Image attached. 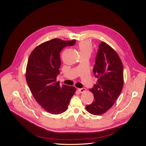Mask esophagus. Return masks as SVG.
I'll list each match as a JSON object with an SVG mask.
<instances>
[{
	"label": "esophagus",
	"instance_id": "34e87169",
	"mask_svg": "<svg viewBox=\"0 0 146 146\" xmlns=\"http://www.w3.org/2000/svg\"><path fill=\"white\" fill-rule=\"evenodd\" d=\"M78 91L80 92V93H83V92H85L86 91V89L85 88H78Z\"/></svg>",
	"mask_w": 146,
	"mask_h": 146
}]
</instances>
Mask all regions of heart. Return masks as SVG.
Listing matches in <instances>:
<instances>
[{"mask_svg":"<svg viewBox=\"0 0 146 146\" xmlns=\"http://www.w3.org/2000/svg\"><path fill=\"white\" fill-rule=\"evenodd\" d=\"M78 50L80 54H91L92 50V44L90 41L85 40L82 41L78 44Z\"/></svg>","mask_w":146,"mask_h":146,"instance_id":"heart-1","label":"heart"}]
</instances>
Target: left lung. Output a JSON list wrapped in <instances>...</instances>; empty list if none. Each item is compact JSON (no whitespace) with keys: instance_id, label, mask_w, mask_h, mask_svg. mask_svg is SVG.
<instances>
[{"instance_id":"8db88e82","label":"left lung","mask_w":146,"mask_h":146,"mask_svg":"<svg viewBox=\"0 0 146 146\" xmlns=\"http://www.w3.org/2000/svg\"><path fill=\"white\" fill-rule=\"evenodd\" d=\"M98 82L89 90L94 94L92 104L86 106L94 115L107 111L114 105L122 90L123 65L117 53L105 42L99 46L93 69Z\"/></svg>"}]
</instances>
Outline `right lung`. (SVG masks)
Instances as JSON below:
<instances>
[{"label": "right lung", "instance_id": "right-lung-1", "mask_svg": "<svg viewBox=\"0 0 146 146\" xmlns=\"http://www.w3.org/2000/svg\"><path fill=\"white\" fill-rule=\"evenodd\" d=\"M76 40L63 41L55 38L36 47L31 53L26 69V80L37 102L47 111L58 114L67 110L76 88L60 85V52L72 46Z\"/></svg>", "mask_w": 146, "mask_h": 146}]
</instances>
